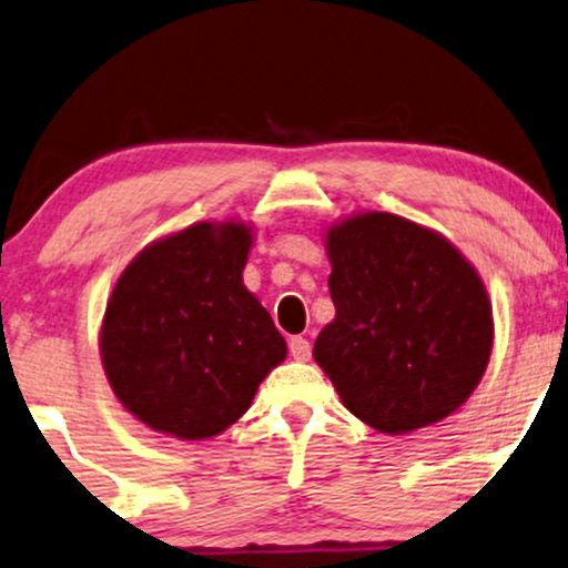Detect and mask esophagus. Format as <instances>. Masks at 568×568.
I'll use <instances>...</instances> for the list:
<instances>
[{"label": "esophagus", "instance_id": "1", "mask_svg": "<svg viewBox=\"0 0 568 568\" xmlns=\"http://www.w3.org/2000/svg\"><path fill=\"white\" fill-rule=\"evenodd\" d=\"M290 353L295 361H307L311 358V342L305 337H292L290 339Z\"/></svg>", "mask_w": 568, "mask_h": 568}]
</instances>
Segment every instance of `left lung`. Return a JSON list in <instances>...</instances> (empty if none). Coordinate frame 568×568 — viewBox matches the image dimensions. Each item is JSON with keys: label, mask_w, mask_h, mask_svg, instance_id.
<instances>
[{"label": "left lung", "mask_w": 568, "mask_h": 568, "mask_svg": "<svg viewBox=\"0 0 568 568\" xmlns=\"http://www.w3.org/2000/svg\"><path fill=\"white\" fill-rule=\"evenodd\" d=\"M337 307L313 358L345 408L384 434L443 422L493 353V305L477 268L437 231L358 213L326 231Z\"/></svg>", "instance_id": "left-lung-1"}]
</instances>
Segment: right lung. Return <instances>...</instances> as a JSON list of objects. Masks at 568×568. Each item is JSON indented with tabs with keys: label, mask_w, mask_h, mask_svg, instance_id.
Masks as SVG:
<instances>
[{
	"label": "right lung",
	"mask_w": 568,
	"mask_h": 568,
	"mask_svg": "<svg viewBox=\"0 0 568 568\" xmlns=\"http://www.w3.org/2000/svg\"><path fill=\"white\" fill-rule=\"evenodd\" d=\"M252 226L194 223L125 265L100 332L104 376L150 429L207 439L240 422L286 342L242 282Z\"/></svg>",
	"instance_id": "add662e5"
}]
</instances>
